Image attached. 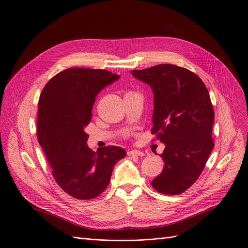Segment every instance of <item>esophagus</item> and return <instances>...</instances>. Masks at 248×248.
<instances>
[{
    "label": "esophagus",
    "mask_w": 248,
    "mask_h": 248,
    "mask_svg": "<svg viewBox=\"0 0 248 248\" xmlns=\"http://www.w3.org/2000/svg\"><path fill=\"white\" fill-rule=\"evenodd\" d=\"M127 155L129 156H142L144 155V153L139 150H130L127 152Z\"/></svg>",
    "instance_id": "34e87169"
}]
</instances>
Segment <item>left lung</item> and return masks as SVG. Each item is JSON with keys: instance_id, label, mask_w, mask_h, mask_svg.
<instances>
[{"instance_id": "obj_1", "label": "left lung", "mask_w": 248, "mask_h": 248, "mask_svg": "<svg viewBox=\"0 0 248 248\" xmlns=\"http://www.w3.org/2000/svg\"><path fill=\"white\" fill-rule=\"evenodd\" d=\"M130 73L153 90L152 133L166 145L159 155L163 170L152 186L164 195L182 194L197 181L214 147L208 91L195 73L172 64Z\"/></svg>"}]
</instances>
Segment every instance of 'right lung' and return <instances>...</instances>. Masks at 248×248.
Instances as JSON below:
<instances>
[{"label":"right lung","instance_id":"1","mask_svg":"<svg viewBox=\"0 0 248 248\" xmlns=\"http://www.w3.org/2000/svg\"><path fill=\"white\" fill-rule=\"evenodd\" d=\"M119 78L101 69L70 68L49 79L41 93L38 140L56 183L75 199L99 196L109 185L115 164L126 155L118 146L93 152L85 132L97 94Z\"/></svg>","mask_w":248,"mask_h":248}]
</instances>
